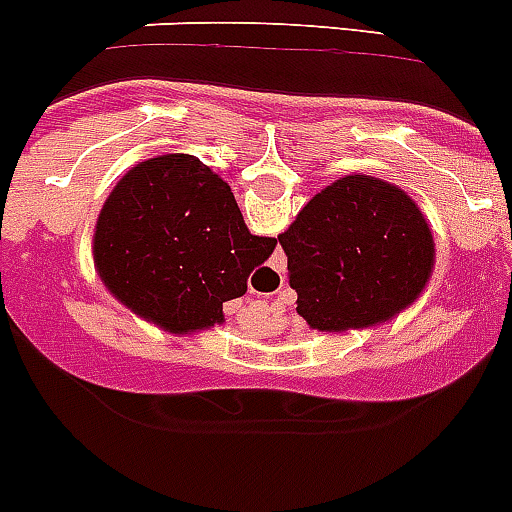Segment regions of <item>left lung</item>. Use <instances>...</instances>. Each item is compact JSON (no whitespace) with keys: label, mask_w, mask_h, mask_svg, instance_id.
<instances>
[{"label":"left lung","mask_w":512,"mask_h":512,"mask_svg":"<svg viewBox=\"0 0 512 512\" xmlns=\"http://www.w3.org/2000/svg\"><path fill=\"white\" fill-rule=\"evenodd\" d=\"M306 324L326 334L393 321L426 290L434 234L416 201L375 176L321 188L278 234Z\"/></svg>","instance_id":"8db88e82"}]
</instances>
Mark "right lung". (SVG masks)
<instances>
[{"label": "right lung", "instance_id": "obj_1", "mask_svg": "<svg viewBox=\"0 0 512 512\" xmlns=\"http://www.w3.org/2000/svg\"><path fill=\"white\" fill-rule=\"evenodd\" d=\"M278 239L247 229L234 193L196 155L142 160L119 178L96 219L91 252L104 288L170 334L224 324V303Z\"/></svg>", "mask_w": 512, "mask_h": 512}]
</instances>
